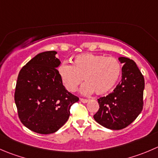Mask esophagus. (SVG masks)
Listing matches in <instances>:
<instances>
[{"label":"esophagus","mask_w":158,"mask_h":158,"mask_svg":"<svg viewBox=\"0 0 158 158\" xmlns=\"http://www.w3.org/2000/svg\"><path fill=\"white\" fill-rule=\"evenodd\" d=\"M80 101L82 102H83V103H85V102H88L89 100L87 99H83V98H80Z\"/></svg>","instance_id":"obj_1"}]
</instances>
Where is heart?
<instances>
[{"instance_id": "b5f03b06", "label": "heart", "mask_w": 158, "mask_h": 158, "mask_svg": "<svg viewBox=\"0 0 158 158\" xmlns=\"http://www.w3.org/2000/svg\"><path fill=\"white\" fill-rule=\"evenodd\" d=\"M58 71L68 91H76L84 79L86 83L82 87V93L89 94L94 91L96 95H104L117 83L122 67L120 62L113 57L87 53L76 56L73 65L62 62Z\"/></svg>"}]
</instances>
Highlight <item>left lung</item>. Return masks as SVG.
Returning a JSON list of instances; mask_svg holds the SVG:
<instances>
[{
    "instance_id": "obj_1",
    "label": "left lung",
    "mask_w": 158,
    "mask_h": 158,
    "mask_svg": "<svg viewBox=\"0 0 158 158\" xmlns=\"http://www.w3.org/2000/svg\"><path fill=\"white\" fill-rule=\"evenodd\" d=\"M123 63L122 79L113 93L98 99L99 109L93 116L100 125L122 130L135 120L143 106L144 78L132 59L119 58Z\"/></svg>"
}]
</instances>
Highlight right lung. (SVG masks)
Returning a JSON list of instances; mask_svg holds the SVG:
<instances>
[{"mask_svg": "<svg viewBox=\"0 0 158 158\" xmlns=\"http://www.w3.org/2000/svg\"><path fill=\"white\" fill-rule=\"evenodd\" d=\"M56 54L55 51L39 53L22 67L18 76L15 101L18 117L38 134L56 132L68 120L72 105L79 99L62 84Z\"/></svg>", "mask_w": 158, "mask_h": 158, "instance_id": "right-lung-1", "label": "right lung"}]
</instances>
